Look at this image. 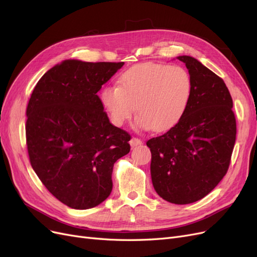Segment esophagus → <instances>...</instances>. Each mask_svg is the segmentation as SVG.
<instances>
[{"label":"esophagus","instance_id":"obj_1","mask_svg":"<svg viewBox=\"0 0 257 257\" xmlns=\"http://www.w3.org/2000/svg\"><path fill=\"white\" fill-rule=\"evenodd\" d=\"M130 144H131V146H132V147H136V146L142 145V144H143V141H141V139L137 138V137H133V138L131 139Z\"/></svg>","mask_w":257,"mask_h":257}]
</instances>
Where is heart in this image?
<instances>
[{"mask_svg":"<svg viewBox=\"0 0 257 257\" xmlns=\"http://www.w3.org/2000/svg\"><path fill=\"white\" fill-rule=\"evenodd\" d=\"M192 78L177 65L141 64L130 68L118 85H106L100 102L115 126H122L136 111L138 128L164 132L183 116L192 96Z\"/></svg>","mask_w":257,"mask_h":257,"instance_id":"1","label":"heart"}]
</instances>
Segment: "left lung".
<instances>
[{"label": "left lung", "mask_w": 257, "mask_h": 257, "mask_svg": "<svg viewBox=\"0 0 257 257\" xmlns=\"http://www.w3.org/2000/svg\"><path fill=\"white\" fill-rule=\"evenodd\" d=\"M192 78L188 108L175 126L147 142L154 190L169 203L204 198L226 175L237 134L230 93L221 77L189 56L178 57Z\"/></svg>", "instance_id": "8db88e82"}]
</instances>
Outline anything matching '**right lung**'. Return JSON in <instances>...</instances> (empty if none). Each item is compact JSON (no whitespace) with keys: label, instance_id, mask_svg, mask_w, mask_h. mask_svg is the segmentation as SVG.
Masks as SVG:
<instances>
[{"label":"right lung","instance_id":"right-lung-1","mask_svg":"<svg viewBox=\"0 0 257 257\" xmlns=\"http://www.w3.org/2000/svg\"><path fill=\"white\" fill-rule=\"evenodd\" d=\"M124 62L65 60L38 80L27 107L30 163L42 183L73 209L110 195L113 164L131 135L109 122L97 95Z\"/></svg>","mask_w":257,"mask_h":257}]
</instances>
